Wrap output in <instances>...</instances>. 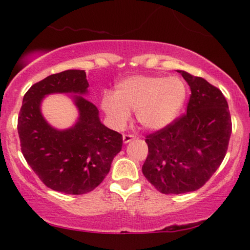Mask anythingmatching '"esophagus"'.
<instances>
[{"label": "esophagus", "instance_id": "34e87169", "mask_svg": "<svg viewBox=\"0 0 250 250\" xmlns=\"http://www.w3.org/2000/svg\"><path fill=\"white\" fill-rule=\"evenodd\" d=\"M135 139V135L133 134H124L123 135V141H124V143H128L131 142L132 140Z\"/></svg>", "mask_w": 250, "mask_h": 250}]
</instances>
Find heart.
Returning <instances> with one entry per match:
<instances>
[{
  "label": "heart",
  "mask_w": 250,
  "mask_h": 250,
  "mask_svg": "<svg viewBox=\"0 0 250 250\" xmlns=\"http://www.w3.org/2000/svg\"><path fill=\"white\" fill-rule=\"evenodd\" d=\"M186 86L180 78L133 76L118 84L115 95L102 98V109L112 124L122 127L129 111L143 127L156 129L172 121L186 99Z\"/></svg>",
  "instance_id": "b5f03b06"
}]
</instances>
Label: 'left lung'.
Segmentation results:
<instances>
[{
    "instance_id": "1",
    "label": "left lung",
    "mask_w": 250,
    "mask_h": 250,
    "mask_svg": "<svg viewBox=\"0 0 250 250\" xmlns=\"http://www.w3.org/2000/svg\"><path fill=\"white\" fill-rule=\"evenodd\" d=\"M191 88L187 112L146 136V179L159 192L180 194L200 189L227 155L232 122L227 99L201 77L179 70Z\"/></svg>"
}]
</instances>
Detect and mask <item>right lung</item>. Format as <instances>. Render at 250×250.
Instances as JSON below:
<instances>
[{"mask_svg": "<svg viewBox=\"0 0 250 250\" xmlns=\"http://www.w3.org/2000/svg\"><path fill=\"white\" fill-rule=\"evenodd\" d=\"M84 70H64L47 76L23 95L18 117V134L26 162L47 188L66 194L94 190L110 170L122 150L123 136L105 127L95 104L75 95L80 118L64 131L51 127L41 114L42 99L51 93L87 92Z\"/></svg>", "mask_w": 250, "mask_h": 250, "instance_id": "1", "label": "right lung"}]
</instances>
